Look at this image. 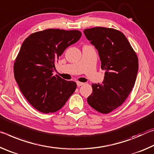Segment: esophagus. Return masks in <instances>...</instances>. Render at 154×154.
Wrapping results in <instances>:
<instances>
[{
	"label": "esophagus",
	"mask_w": 154,
	"mask_h": 154,
	"mask_svg": "<svg viewBox=\"0 0 154 154\" xmlns=\"http://www.w3.org/2000/svg\"><path fill=\"white\" fill-rule=\"evenodd\" d=\"M76 83H77V86L78 87H80V86H82V85H84V83H83V82H79V81H78Z\"/></svg>",
	"instance_id": "obj_1"
}]
</instances>
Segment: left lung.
<instances>
[{
	"instance_id": "obj_1",
	"label": "left lung",
	"mask_w": 154,
	"mask_h": 154,
	"mask_svg": "<svg viewBox=\"0 0 154 154\" xmlns=\"http://www.w3.org/2000/svg\"><path fill=\"white\" fill-rule=\"evenodd\" d=\"M97 50L101 68L105 70L102 84H92L87 102L97 111L109 113L120 106L134 87L138 69L137 55L124 34L111 28L84 30Z\"/></svg>"
}]
</instances>
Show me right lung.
Segmentation results:
<instances>
[{
  "mask_svg": "<svg viewBox=\"0 0 154 154\" xmlns=\"http://www.w3.org/2000/svg\"><path fill=\"white\" fill-rule=\"evenodd\" d=\"M81 35L78 30L50 29L32 33L24 41L14 62V77L35 109L44 113L56 112L74 94L76 83L54 75L53 72L64 50Z\"/></svg>",
  "mask_w": 154,
  "mask_h": 154,
  "instance_id": "obj_1",
  "label": "right lung"
}]
</instances>
